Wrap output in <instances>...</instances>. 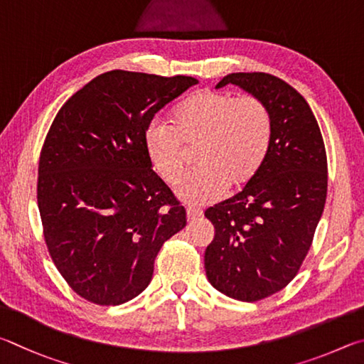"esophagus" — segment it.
I'll list each match as a JSON object with an SVG mask.
<instances>
[{
    "instance_id": "1",
    "label": "esophagus",
    "mask_w": 364,
    "mask_h": 364,
    "mask_svg": "<svg viewBox=\"0 0 364 364\" xmlns=\"http://www.w3.org/2000/svg\"><path fill=\"white\" fill-rule=\"evenodd\" d=\"M203 218V211L198 208H187V219L188 220H196Z\"/></svg>"
}]
</instances>
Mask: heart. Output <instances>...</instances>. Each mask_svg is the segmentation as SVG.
I'll use <instances>...</instances> for the list:
<instances>
[{
    "instance_id": "obj_1",
    "label": "heart",
    "mask_w": 364,
    "mask_h": 364,
    "mask_svg": "<svg viewBox=\"0 0 364 364\" xmlns=\"http://www.w3.org/2000/svg\"><path fill=\"white\" fill-rule=\"evenodd\" d=\"M171 123L151 119L144 131V150L151 169L169 186L186 174L187 149L196 166L177 188L188 205H209L228 187L241 190L257 177L273 144V114L256 95L193 92L171 114Z\"/></svg>"
}]
</instances>
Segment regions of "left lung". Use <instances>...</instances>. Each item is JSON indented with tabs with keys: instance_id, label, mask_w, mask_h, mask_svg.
Listing matches in <instances>:
<instances>
[{
	"instance_id": "obj_1",
	"label": "left lung",
	"mask_w": 364,
	"mask_h": 364,
	"mask_svg": "<svg viewBox=\"0 0 364 364\" xmlns=\"http://www.w3.org/2000/svg\"><path fill=\"white\" fill-rule=\"evenodd\" d=\"M235 85L269 105L273 144L257 177L232 198L206 209L214 240L206 277L232 299L256 302L286 288L304 262L328 192V159L320 126L301 94L269 73H230Z\"/></svg>"
}]
</instances>
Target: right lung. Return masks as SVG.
<instances>
[{"label": "right lung", "instance_id": "right-lung-1", "mask_svg": "<svg viewBox=\"0 0 364 364\" xmlns=\"http://www.w3.org/2000/svg\"><path fill=\"white\" fill-rule=\"evenodd\" d=\"M198 82L112 70L75 92L44 140L38 208L57 270L97 305L137 297L186 209L146 159L144 131L161 108Z\"/></svg>", "mask_w": 364, "mask_h": 364}]
</instances>
